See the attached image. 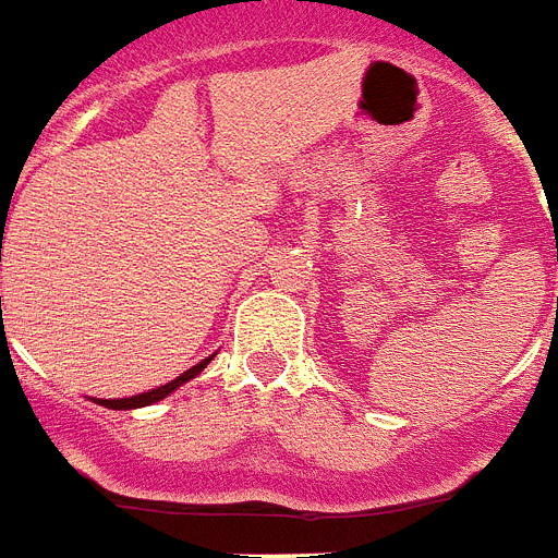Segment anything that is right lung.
I'll return each mask as SVG.
<instances>
[{
    "instance_id": "1",
    "label": "right lung",
    "mask_w": 558,
    "mask_h": 558,
    "mask_svg": "<svg viewBox=\"0 0 558 558\" xmlns=\"http://www.w3.org/2000/svg\"><path fill=\"white\" fill-rule=\"evenodd\" d=\"M211 357H215V354H211ZM211 357L201 360V363H195V366H192V368H186V372L181 374V377L170 379V383H167V386L153 388V391H145V393H133V397H125V399H95V402H97V405H102V408H111V411H133V408H145V405H153V402H159V399L170 397V393L175 391V388H181V386H184V383H190V379H195V377H198V374L204 372L206 366H209V363H211Z\"/></svg>"
}]
</instances>
